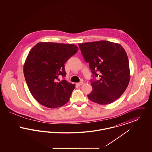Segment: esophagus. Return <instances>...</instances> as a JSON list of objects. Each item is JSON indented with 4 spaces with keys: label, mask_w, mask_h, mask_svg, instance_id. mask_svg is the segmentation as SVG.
<instances>
[{
    "label": "esophagus",
    "mask_w": 152,
    "mask_h": 152,
    "mask_svg": "<svg viewBox=\"0 0 152 152\" xmlns=\"http://www.w3.org/2000/svg\"><path fill=\"white\" fill-rule=\"evenodd\" d=\"M83 81H81V82H80L79 83H77L76 84V85L77 86H81V85H83Z\"/></svg>",
    "instance_id": "obj_1"
}]
</instances>
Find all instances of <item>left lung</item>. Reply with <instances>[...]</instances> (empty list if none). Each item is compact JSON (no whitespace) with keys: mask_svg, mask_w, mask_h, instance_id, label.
Masks as SVG:
<instances>
[{"mask_svg":"<svg viewBox=\"0 0 152 152\" xmlns=\"http://www.w3.org/2000/svg\"><path fill=\"white\" fill-rule=\"evenodd\" d=\"M79 47L92 73L93 89L88 99L102 105L114 102L125 92L130 80L125 50L119 44L105 40L79 44ZM96 77L99 80H96Z\"/></svg>","mask_w":152,"mask_h":152,"instance_id":"obj_1","label":"left lung"}]
</instances>
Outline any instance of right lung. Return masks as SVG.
I'll use <instances>...</instances> for the list:
<instances>
[{"label": "right lung", "mask_w": 152, "mask_h": 152, "mask_svg": "<svg viewBox=\"0 0 152 152\" xmlns=\"http://www.w3.org/2000/svg\"><path fill=\"white\" fill-rule=\"evenodd\" d=\"M77 51L74 44L42 42L29 51L24 77L31 94L44 107L56 108L69 101L75 85L64 79V64ZM61 76L64 79L60 81Z\"/></svg>", "instance_id": "obj_1"}]
</instances>
